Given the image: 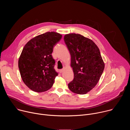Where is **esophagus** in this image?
I'll return each mask as SVG.
<instances>
[{
    "label": "esophagus",
    "mask_w": 130,
    "mask_h": 130,
    "mask_svg": "<svg viewBox=\"0 0 130 130\" xmlns=\"http://www.w3.org/2000/svg\"><path fill=\"white\" fill-rule=\"evenodd\" d=\"M64 68L61 69H60V70H59V72H60V73H62V72H63L64 71Z\"/></svg>",
    "instance_id": "1"
}]
</instances>
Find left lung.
I'll list each match as a JSON object with an SVG mask.
<instances>
[{"instance_id": "8db88e82", "label": "left lung", "mask_w": 130, "mask_h": 130, "mask_svg": "<svg viewBox=\"0 0 130 130\" xmlns=\"http://www.w3.org/2000/svg\"><path fill=\"white\" fill-rule=\"evenodd\" d=\"M64 40L74 73L68 88L75 94H86L97 85L105 67L99 49L91 40L79 34H66Z\"/></svg>"}]
</instances>
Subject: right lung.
<instances>
[{
  "label": "right lung",
  "mask_w": 130,
  "mask_h": 130,
  "mask_svg": "<svg viewBox=\"0 0 130 130\" xmlns=\"http://www.w3.org/2000/svg\"><path fill=\"white\" fill-rule=\"evenodd\" d=\"M62 35L48 32L31 39L18 59V68L24 83L32 90L41 92L49 89L58 73L54 69L53 48Z\"/></svg>",
  "instance_id": "add662e5"
}]
</instances>
